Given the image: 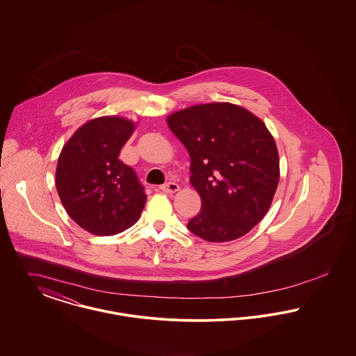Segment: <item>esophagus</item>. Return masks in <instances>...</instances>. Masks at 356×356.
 Here are the masks:
<instances>
[{
	"instance_id": "1",
	"label": "esophagus",
	"mask_w": 356,
	"mask_h": 356,
	"mask_svg": "<svg viewBox=\"0 0 356 356\" xmlns=\"http://www.w3.org/2000/svg\"><path fill=\"white\" fill-rule=\"evenodd\" d=\"M159 190H161L162 193H166V194H173V193H177V191L180 190V187H179V184H176V183H173V181H169V183L161 186Z\"/></svg>"
}]
</instances>
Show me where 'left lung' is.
Returning a JSON list of instances; mask_svg holds the SVG:
<instances>
[{"label": "left lung", "mask_w": 356, "mask_h": 356, "mask_svg": "<svg viewBox=\"0 0 356 356\" xmlns=\"http://www.w3.org/2000/svg\"><path fill=\"white\" fill-rule=\"evenodd\" d=\"M166 122L190 154V181L202 200L187 228L213 243L248 234L268 213L280 180L276 142L265 122L229 102L190 106Z\"/></svg>", "instance_id": "1"}]
</instances>
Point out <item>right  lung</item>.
Here are the masks:
<instances>
[{"instance_id":"right-lung-1","label":"right lung","mask_w":356,"mask_h":356,"mask_svg":"<svg viewBox=\"0 0 356 356\" xmlns=\"http://www.w3.org/2000/svg\"><path fill=\"white\" fill-rule=\"evenodd\" d=\"M136 124L119 116L84 122L64 145L56 187L68 216L87 232L112 236L131 228L147 197L132 168L119 159Z\"/></svg>"}]
</instances>
